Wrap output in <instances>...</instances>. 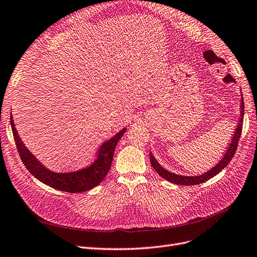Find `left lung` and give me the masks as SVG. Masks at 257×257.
I'll list each match as a JSON object with an SVG mask.
<instances>
[{"instance_id":"obj_1","label":"left lung","mask_w":257,"mask_h":257,"mask_svg":"<svg viewBox=\"0 0 257 257\" xmlns=\"http://www.w3.org/2000/svg\"><path fill=\"white\" fill-rule=\"evenodd\" d=\"M243 115H244V104H243V97H242V93H241L240 118L238 121L237 127H236V130L234 132V135H233L230 146H229L227 152H225V154L223 155L222 159L216 164V166L213 167L212 169H210L204 174H201V175H197V176H183V175H179V174H176V173H172V172L168 171L167 169H164L161 164L157 161V159L154 157V155L151 152L150 153V161H151L152 167L158 173V175L161 176L163 179H166L173 183H176V184H181V186H195V184H199V183H202L204 181L211 179L212 177L217 175L220 171H222L225 167H227L228 163L233 158L234 154L236 152V149H237L240 135H241Z\"/></svg>"}]
</instances>
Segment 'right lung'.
Instances as JSON below:
<instances>
[{"label": "right lung", "instance_id": "right-lung-1", "mask_svg": "<svg viewBox=\"0 0 257 257\" xmlns=\"http://www.w3.org/2000/svg\"><path fill=\"white\" fill-rule=\"evenodd\" d=\"M10 125L20 157L30 174L46 186L68 193L86 192L103 181L110 169L117 143L126 131V127L122 128L115 136L102 143L95 160L88 166L75 171L56 172L45 167L24 145L18 134L13 117H10Z\"/></svg>", "mask_w": 257, "mask_h": 257}]
</instances>
